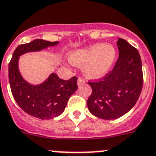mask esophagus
I'll use <instances>...</instances> for the list:
<instances>
[{"label":"esophagus","mask_w":156,"mask_h":156,"mask_svg":"<svg viewBox=\"0 0 156 156\" xmlns=\"http://www.w3.org/2000/svg\"><path fill=\"white\" fill-rule=\"evenodd\" d=\"M86 82V80L83 79L82 78H78V86H82V85H83L84 83Z\"/></svg>","instance_id":"1"}]
</instances>
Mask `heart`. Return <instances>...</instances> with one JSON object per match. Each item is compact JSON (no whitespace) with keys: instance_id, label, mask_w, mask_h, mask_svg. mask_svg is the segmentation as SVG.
Here are the masks:
<instances>
[{"instance_id":"b5f03b06","label":"heart","mask_w":156,"mask_h":156,"mask_svg":"<svg viewBox=\"0 0 156 156\" xmlns=\"http://www.w3.org/2000/svg\"><path fill=\"white\" fill-rule=\"evenodd\" d=\"M115 57L116 50L112 44L97 43L72 51L69 61L74 66H82L86 77L97 78L111 70Z\"/></svg>"}]
</instances>
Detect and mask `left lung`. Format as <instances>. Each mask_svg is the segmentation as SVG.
<instances>
[{
  "mask_svg": "<svg viewBox=\"0 0 156 156\" xmlns=\"http://www.w3.org/2000/svg\"><path fill=\"white\" fill-rule=\"evenodd\" d=\"M119 59L111 72L96 82H89L92 94L87 101L89 112L100 119L122 117L133 108L141 93L143 72L137 50L119 38Z\"/></svg>",
  "mask_w": 156,
  "mask_h": 156,
  "instance_id": "8db88e82",
  "label": "left lung"
}]
</instances>
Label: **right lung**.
<instances>
[{
	"mask_svg": "<svg viewBox=\"0 0 156 156\" xmlns=\"http://www.w3.org/2000/svg\"><path fill=\"white\" fill-rule=\"evenodd\" d=\"M59 41L35 39L19 45L9 65V78L15 101L28 115L40 119H50L60 115L69 98L78 89L76 77L63 80L52 73L42 83L33 85L27 82L19 69L20 56L27 52H39L57 45Z\"/></svg>",
	"mask_w": 156,
	"mask_h": 156,
	"instance_id": "right-lung-1",
	"label": "right lung"
}]
</instances>
